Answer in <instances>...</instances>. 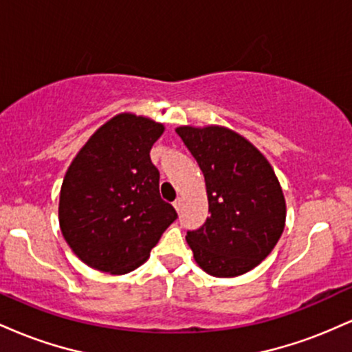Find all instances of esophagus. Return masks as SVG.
<instances>
[{"instance_id": "obj_1", "label": "esophagus", "mask_w": 352, "mask_h": 352, "mask_svg": "<svg viewBox=\"0 0 352 352\" xmlns=\"http://www.w3.org/2000/svg\"><path fill=\"white\" fill-rule=\"evenodd\" d=\"M173 207H175L177 212H179V210L182 208V199H180V197H177V200L173 201Z\"/></svg>"}]
</instances>
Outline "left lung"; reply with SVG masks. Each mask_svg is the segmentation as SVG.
<instances>
[{
    "instance_id": "1",
    "label": "left lung",
    "mask_w": 352,
    "mask_h": 352,
    "mask_svg": "<svg viewBox=\"0 0 352 352\" xmlns=\"http://www.w3.org/2000/svg\"><path fill=\"white\" fill-rule=\"evenodd\" d=\"M177 134L207 184L210 217L187 232L193 258L212 276L250 272L272 253L285 228V197L272 165L230 129L185 125Z\"/></svg>"
}]
</instances>
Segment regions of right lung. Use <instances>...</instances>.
<instances>
[{
	"label": "right lung",
	"instance_id": "right-lung-1",
	"mask_svg": "<svg viewBox=\"0 0 352 352\" xmlns=\"http://www.w3.org/2000/svg\"><path fill=\"white\" fill-rule=\"evenodd\" d=\"M164 125L119 114L80 148L59 197L60 232L84 263L106 273L142 265L177 212L162 200L151 148Z\"/></svg>",
	"mask_w": 352,
	"mask_h": 352
}]
</instances>
